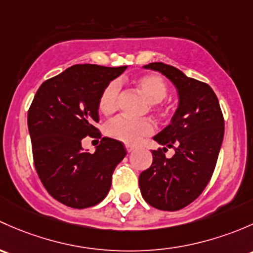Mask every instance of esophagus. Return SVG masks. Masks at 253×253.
I'll list each match as a JSON object with an SVG mask.
<instances>
[{
    "mask_svg": "<svg viewBox=\"0 0 253 253\" xmlns=\"http://www.w3.org/2000/svg\"><path fill=\"white\" fill-rule=\"evenodd\" d=\"M126 148L127 152H131V151H134V150H135V146L126 144Z\"/></svg>",
    "mask_w": 253,
    "mask_h": 253,
    "instance_id": "34e87169",
    "label": "esophagus"
}]
</instances>
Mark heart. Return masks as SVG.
<instances>
[{"label":"heart","mask_w":253,"mask_h":253,"mask_svg":"<svg viewBox=\"0 0 253 253\" xmlns=\"http://www.w3.org/2000/svg\"><path fill=\"white\" fill-rule=\"evenodd\" d=\"M136 86L140 92L150 101L151 103H160L166 98L168 87L165 80L156 74L142 75L136 80ZM118 82H111L102 91L98 102L100 111L103 113H111L118 106L119 98ZM155 130V126L150 119H130L127 117L119 116L108 122L106 126V132L108 136L119 140L126 144H137L142 137L151 135Z\"/></svg>","instance_id":"b5f03b06"}]
</instances>
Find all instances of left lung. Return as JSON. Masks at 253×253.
I'll list each match as a JSON object with an SVG mask.
<instances>
[{
  "instance_id": "left-lung-1",
  "label": "left lung",
  "mask_w": 253,
  "mask_h": 253,
  "mask_svg": "<svg viewBox=\"0 0 253 253\" xmlns=\"http://www.w3.org/2000/svg\"><path fill=\"white\" fill-rule=\"evenodd\" d=\"M144 68L162 73L173 83L179 105L170 124L153 137L165 147L152 151V165L140 174L139 186L152 207L178 211L195 201L212 178L223 142V113L214 91L206 83L162 62ZM170 147L176 155L167 159L164 152Z\"/></svg>"
}]
</instances>
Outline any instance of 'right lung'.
<instances>
[{
  "instance_id": "right-lung-1",
  "label": "right lung",
  "mask_w": 253,
  "mask_h": 253,
  "mask_svg": "<svg viewBox=\"0 0 253 253\" xmlns=\"http://www.w3.org/2000/svg\"><path fill=\"white\" fill-rule=\"evenodd\" d=\"M126 69L75 64L43 82L31 102L28 129L35 169L48 194L68 207L100 204L126 157L124 145L111 137H102L93 153L82 147L84 137H101V93Z\"/></svg>"
}]
</instances>
